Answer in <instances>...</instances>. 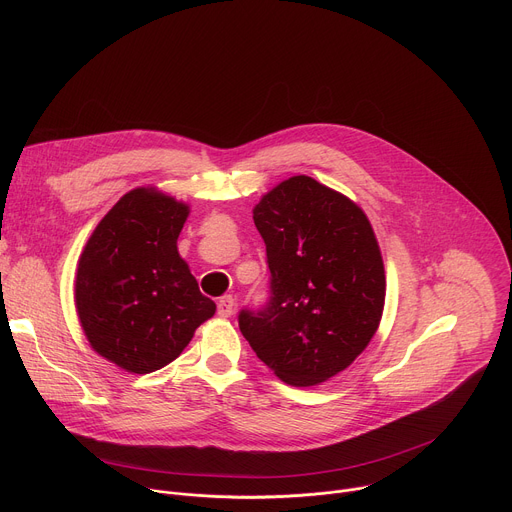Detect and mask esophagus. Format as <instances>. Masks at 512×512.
<instances>
[{
	"instance_id": "esophagus-1",
	"label": "esophagus",
	"mask_w": 512,
	"mask_h": 512,
	"mask_svg": "<svg viewBox=\"0 0 512 512\" xmlns=\"http://www.w3.org/2000/svg\"><path fill=\"white\" fill-rule=\"evenodd\" d=\"M235 312V298L233 296H223L218 300V316L221 318H229Z\"/></svg>"
}]
</instances>
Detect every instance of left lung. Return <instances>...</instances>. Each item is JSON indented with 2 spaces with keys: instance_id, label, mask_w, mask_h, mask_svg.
Here are the masks:
<instances>
[{
  "instance_id": "8db88e82",
  "label": "left lung",
  "mask_w": 512,
  "mask_h": 512,
  "mask_svg": "<svg viewBox=\"0 0 512 512\" xmlns=\"http://www.w3.org/2000/svg\"><path fill=\"white\" fill-rule=\"evenodd\" d=\"M253 221L267 249L271 298L239 314L255 354L287 385L314 387L369 346L385 308V265L367 214L310 176L261 196Z\"/></svg>"
}]
</instances>
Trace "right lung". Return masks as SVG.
<instances>
[{
	"mask_svg": "<svg viewBox=\"0 0 512 512\" xmlns=\"http://www.w3.org/2000/svg\"><path fill=\"white\" fill-rule=\"evenodd\" d=\"M190 206L133 188L101 218L77 267L75 306L91 348L135 375L180 356L216 306L200 294L178 235Z\"/></svg>",
	"mask_w": 512,
	"mask_h": 512,
	"instance_id": "obj_1",
	"label": "right lung"
}]
</instances>
